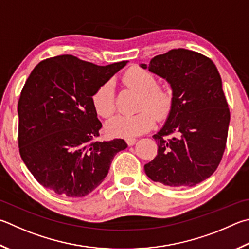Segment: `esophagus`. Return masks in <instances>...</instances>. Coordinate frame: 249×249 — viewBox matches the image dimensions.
Segmentation results:
<instances>
[{
	"label": "esophagus",
	"instance_id": "esophagus-1",
	"mask_svg": "<svg viewBox=\"0 0 249 249\" xmlns=\"http://www.w3.org/2000/svg\"><path fill=\"white\" fill-rule=\"evenodd\" d=\"M136 142V138H134V137H132V138H126V143L128 144V146H133V144Z\"/></svg>",
	"mask_w": 249,
	"mask_h": 249
}]
</instances>
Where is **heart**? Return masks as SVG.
I'll return each mask as SVG.
<instances>
[{"instance_id": "heart-1", "label": "heart", "mask_w": 249, "mask_h": 249, "mask_svg": "<svg viewBox=\"0 0 249 249\" xmlns=\"http://www.w3.org/2000/svg\"><path fill=\"white\" fill-rule=\"evenodd\" d=\"M123 83L140 93L138 112L135 115H116L106 124L107 133L114 137L132 138L150 129L155 124V116L163 120L171 112L173 105L172 90L164 85L157 84L152 71L133 66L126 71ZM93 110L99 116L107 119L115 111L114 88L110 81L102 84L91 96Z\"/></svg>"}]
</instances>
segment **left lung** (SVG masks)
Wrapping results in <instances>:
<instances>
[{
  "label": "left lung",
  "mask_w": 249,
  "mask_h": 249,
  "mask_svg": "<svg viewBox=\"0 0 249 249\" xmlns=\"http://www.w3.org/2000/svg\"><path fill=\"white\" fill-rule=\"evenodd\" d=\"M148 70L169 81L173 105L152 136L158 153L144 172L165 186H194L214 173L227 146L230 110L220 74L209 57L186 49L155 56Z\"/></svg>",
  "instance_id": "1"
}]
</instances>
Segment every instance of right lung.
<instances>
[{"instance_id":"1","label":"right lung","mask_w":249,"mask_h":249,"mask_svg":"<svg viewBox=\"0 0 249 249\" xmlns=\"http://www.w3.org/2000/svg\"><path fill=\"white\" fill-rule=\"evenodd\" d=\"M127 61L99 66L64 54L31 71L18 100V147L38 182L57 195L83 197L100 185L123 139L98 142L102 124L91 96Z\"/></svg>"}]
</instances>
